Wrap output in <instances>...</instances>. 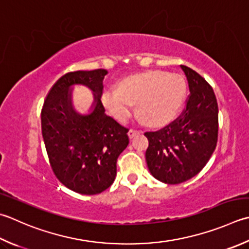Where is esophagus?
Returning a JSON list of instances; mask_svg holds the SVG:
<instances>
[{"instance_id":"obj_1","label":"esophagus","mask_w":249,"mask_h":249,"mask_svg":"<svg viewBox=\"0 0 249 249\" xmlns=\"http://www.w3.org/2000/svg\"><path fill=\"white\" fill-rule=\"evenodd\" d=\"M140 133H142V131H141V130H137V129H134V128H130V129L128 130V137L131 139V138H134L136 135H138V134H140Z\"/></svg>"}]
</instances>
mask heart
Segmentation results:
<instances>
[{"instance_id": "heart-1", "label": "heart", "mask_w": 249, "mask_h": 249, "mask_svg": "<svg viewBox=\"0 0 249 249\" xmlns=\"http://www.w3.org/2000/svg\"><path fill=\"white\" fill-rule=\"evenodd\" d=\"M187 85L180 75L148 71L130 75L119 89H107L101 102L119 122L127 121L137 104L139 118L151 127H160L176 118L186 98Z\"/></svg>"}]
</instances>
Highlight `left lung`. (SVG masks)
<instances>
[{
	"instance_id": "1",
	"label": "left lung",
	"mask_w": 249,
	"mask_h": 249,
	"mask_svg": "<svg viewBox=\"0 0 249 249\" xmlns=\"http://www.w3.org/2000/svg\"><path fill=\"white\" fill-rule=\"evenodd\" d=\"M180 67L190 90L186 109L164 128L144 134L150 173L167 184L184 182L201 172L218 140V104L213 87L191 68Z\"/></svg>"
}]
</instances>
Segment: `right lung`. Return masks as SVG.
<instances>
[{"label":"right lung","mask_w":249,"mask_h":249,"mask_svg":"<svg viewBox=\"0 0 249 249\" xmlns=\"http://www.w3.org/2000/svg\"><path fill=\"white\" fill-rule=\"evenodd\" d=\"M97 69L62 75L51 89L41 112L42 135L52 169L57 179L76 193L94 196L113 183L116 160L129 143L128 129L105 113L101 102L105 75ZM93 90L89 115L72 108L71 86Z\"/></svg>","instance_id":"obj_1"}]
</instances>
